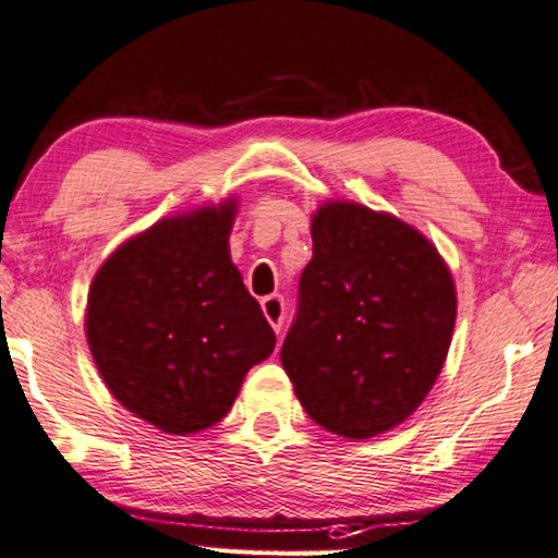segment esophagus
I'll list each match as a JSON object with an SVG mask.
<instances>
[{
	"label": "esophagus",
	"mask_w": 558,
	"mask_h": 558,
	"mask_svg": "<svg viewBox=\"0 0 558 558\" xmlns=\"http://www.w3.org/2000/svg\"><path fill=\"white\" fill-rule=\"evenodd\" d=\"M262 310H264V317L269 319V325L274 332H281V327H284V299L279 294H271V296H264L262 299Z\"/></svg>",
	"instance_id": "1"
}]
</instances>
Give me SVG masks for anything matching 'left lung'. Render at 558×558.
I'll use <instances>...</instances> for the list:
<instances>
[{
  "instance_id": "obj_1",
  "label": "left lung",
  "mask_w": 558,
  "mask_h": 558,
  "mask_svg": "<svg viewBox=\"0 0 558 558\" xmlns=\"http://www.w3.org/2000/svg\"><path fill=\"white\" fill-rule=\"evenodd\" d=\"M456 325V284L413 226L350 201L312 219V262L281 365L314 423L365 440L425 400Z\"/></svg>"
}]
</instances>
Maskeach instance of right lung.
Returning a JSON list of instances; mask_svg holds the SVG:
<instances>
[{
	"instance_id": "obj_1",
	"label": "right lung",
	"mask_w": 558,
	"mask_h": 558,
	"mask_svg": "<svg viewBox=\"0 0 558 558\" xmlns=\"http://www.w3.org/2000/svg\"><path fill=\"white\" fill-rule=\"evenodd\" d=\"M236 201L171 216L125 241L87 296L93 360L120 405L171 435L229 413L277 335L229 256Z\"/></svg>"
}]
</instances>
